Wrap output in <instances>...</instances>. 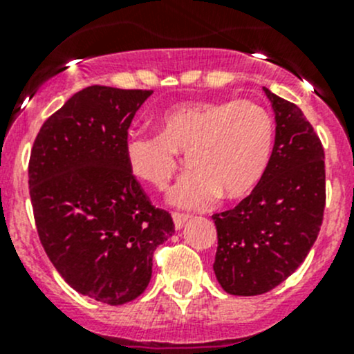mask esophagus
I'll return each instance as SVG.
<instances>
[{
  "label": "esophagus",
  "mask_w": 354,
  "mask_h": 354,
  "mask_svg": "<svg viewBox=\"0 0 354 354\" xmlns=\"http://www.w3.org/2000/svg\"><path fill=\"white\" fill-rule=\"evenodd\" d=\"M188 217H190V216H187V214H178V212H173V223H174V227H176V230H181V227L185 226V223H187V221H188Z\"/></svg>",
  "instance_id": "1"
}]
</instances>
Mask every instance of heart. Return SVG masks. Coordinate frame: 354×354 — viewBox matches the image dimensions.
<instances>
[{"instance_id":"1","label":"heart","mask_w":354,"mask_h":354,"mask_svg":"<svg viewBox=\"0 0 354 354\" xmlns=\"http://www.w3.org/2000/svg\"><path fill=\"white\" fill-rule=\"evenodd\" d=\"M159 133H130L124 160L135 178L162 190L187 154L192 171L167 192L176 209H207L223 195H248L266 176L276 147V123L250 101H197L166 111Z\"/></svg>"}]
</instances>
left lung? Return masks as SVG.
<instances>
[{
    "instance_id": "8db88e82",
    "label": "left lung",
    "mask_w": 354,
    "mask_h": 354,
    "mask_svg": "<svg viewBox=\"0 0 354 354\" xmlns=\"http://www.w3.org/2000/svg\"><path fill=\"white\" fill-rule=\"evenodd\" d=\"M263 92L276 114V147L266 176L234 209L214 214V272L230 295H263L286 281L319 236L326 209L320 138L292 102Z\"/></svg>"
}]
</instances>
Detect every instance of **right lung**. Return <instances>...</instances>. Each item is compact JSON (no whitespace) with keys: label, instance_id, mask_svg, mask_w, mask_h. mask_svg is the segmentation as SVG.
Listing matches in <instances>:
<instances>
[{"label":"right lung","instance_id":"right-lung-1","mask_svg":"<svg viewBox=\"0 0 354 354\" xmlns=\"http://www.w3.org/2000/svg\"><path fill=\"white\" fill-rule=\"evenodd\" d=\"M152 91L92 85L71 95L39 130L28 162L35 226L59 276L106 305L138 298L154 250L173 236L128 169L124 140Z\"/></svg>","mask_w":354,"mask_h":354}]
</instances>
